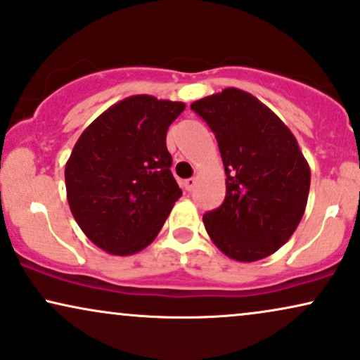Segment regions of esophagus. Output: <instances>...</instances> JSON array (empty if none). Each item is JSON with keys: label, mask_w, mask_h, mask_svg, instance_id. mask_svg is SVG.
I'll return each instance as SVG.
<instances>
[{"label": "esophagus", "mask_w": 360, "mask_h": 360, "mask_svg": "<svg viewBox=\"0 0 360 360\" xmlns=\"http://www.w3.org/2000/svg\"><path fill=\"white\" fill-rule=\"evenodd\" d=\"M195 184H197V180L188 179V180L184 181V187H185V190H187V192H192L193 187H195Z\"/></svg>", "instance_id": "esophagus-1"}]
</instances>
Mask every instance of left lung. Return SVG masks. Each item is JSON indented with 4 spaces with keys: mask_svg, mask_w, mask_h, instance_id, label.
<instances>
[{
    "mask_svg": "<svg viewBox=\"0 0 360 360\" xmlns=\"http://www.w3.org/2000/svg\"><path fill=\"white\" fill-rule=\"evenodd\" d=\"M190 108L215 133L225 167V200L203 215L219 250L237 262L277 252L302 220L310 168L294 133L250 93L225 88Z\"/></svg>",
    "mask_w": 360,
    "mask_h": 360,
    "instance_id": "1",
    "label": "left lung"
}]
</instances>
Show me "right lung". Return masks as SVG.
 Returning <instances> with one entry per match:
<instances>
[{"instance_id":"add662e5","label":"right lung","mask_w":360,"mask_h":360,"mask_svg":"<svg viewBox=\"0 0 360 360\" xmlns=\"http://www.w3.org/2000/svg\"><path fill=\"white\" fill-rule=\"evenodd\" d=\"M181 101L133 95L93 120L65 167L70 210L90 240L112 255H133L155 240L181 197L167 130Z\"/></svg>"}]
</instances>
